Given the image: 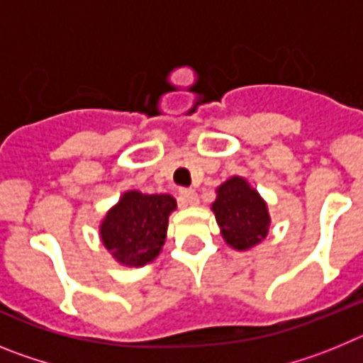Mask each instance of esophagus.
<instances>
[{
  "mask_svg": "<svg viewBox=\"0 0 363 363\" xmlns=\"http://www.w3.org/2000/svg\"><path fill=\"white\" fill-rule=\"evenodd\" d=\"M179 203L182 205H196L198 203V194L192 189H182L179 191Z\"/></svg>",
  "mask_w": 363,
  "mask_h": 363,
  "instance_id": "esophagus-1",
  "label": "esophagus"
}]
</instances>
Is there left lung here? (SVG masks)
<instances>
[{"instance_id": "8db88e82", "label": "left lung", "mask_w": 363, "mask_h": 363, "mask_svg": "<svg viewBox=\"0 0 363 363\" xmlns=\"http://www.w3.org/2000/svg\"><path fill=\"white\" fill-rule=\"evenodd\" d=\"M213 213L221 227V236L238 251L255 247L267 236L271 221L267 205L243 178L234 176L218 187Z\"/></svg>"}]
</instances>
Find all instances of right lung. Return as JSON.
<instances>
[{"instance_id":"1","label":"right lung","mask_w":363,"mask_h":363,"mask_svg":"<svg viewBox=\"0 0 363 363\" xmlns=\"http://www.w3.org/2000/svg\"><path fill=\"white\" fill-rule=\"evenodd\" d=\"M176 209L171 194L125 192L101 223V240L112 256L123 265L142 267L162 251L169 214Z\"/></svg>"}]
</instances>
